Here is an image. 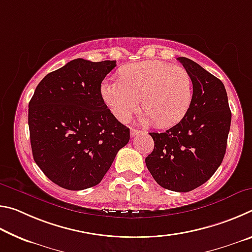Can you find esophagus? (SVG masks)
<instances>
[{
    "instance_id": "34e87169",
    "label": "esophagus",
    "mask_w": 252,
    "mask_h": 252,
    "mask_svg": "<svg viewBox=\"0 0 252 252\" xmlns=\"http://www.w3.org/2000/svg\"><path fill=\"white\" fill-rule=\"evenodd\" d=\"M140 133H141V131H140V130L131 129V131H130V135L132 136V138H133V136H135V135H138V134H140Z\"/></svg>"
}]
</instances>
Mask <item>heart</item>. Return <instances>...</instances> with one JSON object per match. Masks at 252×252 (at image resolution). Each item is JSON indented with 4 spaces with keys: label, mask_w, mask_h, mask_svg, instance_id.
<instances>
[{
    "label": "heart",
    "mask_w": 252,
    "mask_h": 252,
    "mask_svg": "<svg viewBox=\"0 0 252 252\" xmlns=\"http://www.w3.org/2000/svg\"><path fill=\"white\" fill-rule=\"evenodd\" d=\"M117 80L102 84L101 96L121 122L129 120L140 101L143 123L168 127L180 122L192 103V78L185 67L148 60L122 66Z\"/></svg>",
    "instance_id": "b5f03b06"
}]
</instances>
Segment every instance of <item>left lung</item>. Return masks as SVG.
I'll return each instance as SVG.
<instances>
[{"label":"left lung","instance_id":"left-lung-1","mask_svg":"<svg viewBox=\"0 0 252 252\" xmlns=\"http://www.w3.org/2000/svg\"><path fill=\"white\" fill-rule=\"evenodd\" d=\"M178 60L192 78V103L178 125L162 133L151 132L155 149L146 164L162 188L189 192L207 182L222 162L231 111L218 78L192 60Z\"/></svg>","mask_w":252,"mask_h":252}]
</instances>
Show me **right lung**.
Listing matches in <instances>:
<instances>
[{
    "label": "right lung",
    "mask_w": 252,
    "mask_h": 252,
    "mask_svg": "<svg viewBox=\"0 0 252 252\" xmlns=\"http://www.w3.org/2000/svg\"><path fill=\"white\" fill-rule=\"evenodd\" d=\"M116 61L72 60L46 74L29 103L33 159L55 185L83 190L100 183L130 140L101 96Z\"/></svg>",
    "instance_id": "obj_1"
}]
</instances>
